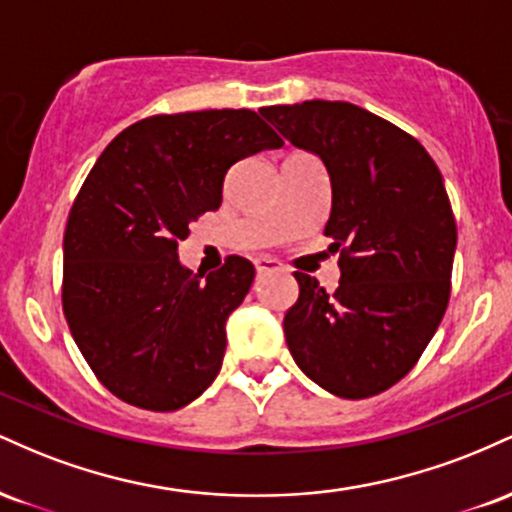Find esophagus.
I'll list each match as a JSON object with an SVG mask.
<instances>
[{
    "label": "esophagus",
    "mask_w": 512,
    "mask_h": 512,
    "mask_svg": "<svg viewBox=\"0 0 512 512\" xmlns=\"http://www.w3.org/2000/svg\"><path fill=\"white\" fill-rule=\"evenodd\" d=\"M255 269L257 274H267V272H279L281 262L274 260V257H255Z\"/></svg>",
    "instance_id": "esophagus-1"
}]
</instances>
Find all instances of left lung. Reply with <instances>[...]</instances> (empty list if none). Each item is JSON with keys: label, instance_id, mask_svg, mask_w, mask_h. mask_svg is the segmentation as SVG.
Returning <instances> with one entry per match:
<instances>
[{"label": "left lung", "instance_id": "1", "mask_svg": "<svg viewBox=\"0 0 512 512\" xmlns=\"http://www.w3.org/2000/svg\"><path fill=\"white\" fill-rule=\"evenodd\" d=\"M260 113L322 158L332 182L325 236L339 250L332 293L296 272L284 317L293 361L344 399L380 395L416 366L450 301L457 226L443 175L411 134L342 101Z\"/></svg>", "mask_w": 512, "mask_h": 512}]
</instances>
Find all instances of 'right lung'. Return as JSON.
<instances>
[{
	"label": "right lung",
	"mask_w": 512,
	"mask_h": 512,
	"mask_svg": "<svg viewBox=\"0 0 512 512\" xmlns=\"http://www.w3.org/2000/svg\"><path fill=\"white\" fill-rule=\"evenodd\" d=\"M284 146L255 110L151 115L108 144L64 228L62 308L96 378L132 407L175 411L219 375L226 320L255 267L231 255L202 279L178 260L190 223L219 209L240 158Z\"/></svg>",
	"instance_id": "add662e5"
}]
</instances>
